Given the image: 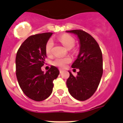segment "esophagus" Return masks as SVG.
<instances>
[{
    "instance_id": "obj_1",
    "label": "esophagus",
    "mask_w": 123,
    "mask_h": 123,
    "mask_svg": "<svg viewBox=\"0 0 123 123\" xmlns=\"http://www.w3.org/2000/svg\"><path fill=\"white\" fill-rule=\"evenodd\" d=\"M59 71H60V73H62L63 71V69H59Z\"/></svg>"
}]
</instances>
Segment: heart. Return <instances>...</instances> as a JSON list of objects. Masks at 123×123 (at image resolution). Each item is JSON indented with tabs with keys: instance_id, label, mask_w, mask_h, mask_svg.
<instances>
[{
	"instance_id": "obj_1",
	"label": "heart",
	"mask_w": 123,
	"mask_h": 123,
	"mask_svg": "<svg viewBox=\"0 0 123 123\" xmlns=\"http://www.w3.org/2000/svg\"><path fill=\"white\" fill-rule=\"evenodd\" d=\"M58 41L67 49H71L75 45V39L73 36L69 34H65L58 37ZM54 47V42L52 39H50L47 42L45 46V53L47 55L52 54V48ZM71 62V59L69 56L66 57H56L53 61V65L60 68H65L68 63Z\"/></svg>"
}]
</instances>
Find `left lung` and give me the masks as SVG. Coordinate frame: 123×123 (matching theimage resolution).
<instances>
[{
    "label": "left lung",
    "mask_w": 123,
    "mask_h": 123,
    "mask_svg": "<svg viewBox=\"0 0 123 123\" xmlns=\"http://www.w3.org/2000/svg\"><path fill=\"white\" fill-rule=\"evenodd\" d=\"M76 34L79 39L80 50L71 67L79 69L76 76L70 71L67 81L68 91L76 100L84 101L89 98L98 87L103 74L102 53L93 37L81 29L67 31Z\"/></svg>",
    "instance_id": "left-lung-1"
}]
</instances>
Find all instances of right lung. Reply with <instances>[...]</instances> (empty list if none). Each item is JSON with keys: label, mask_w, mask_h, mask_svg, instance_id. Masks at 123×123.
<instances>
[{"label": "right lung", "mask_w": 123, "mask_h": 123, "mask_svg": "<svg viewBox=\"0 0 123 123\" xmlns=\"http://www.w3.org/2000/svg\"><path fill=\"white\" fill-rule=\"evenodd\" d=\"M52 32L37 34L25 40L17 53L16 75L24 94L33 100L40 102L48 98L53 91V81L60 72L51 66L46 73L41 70L47 56L45 46Z\"/></svg>", "instance_id": "right-lung-1"}]
</instances>
